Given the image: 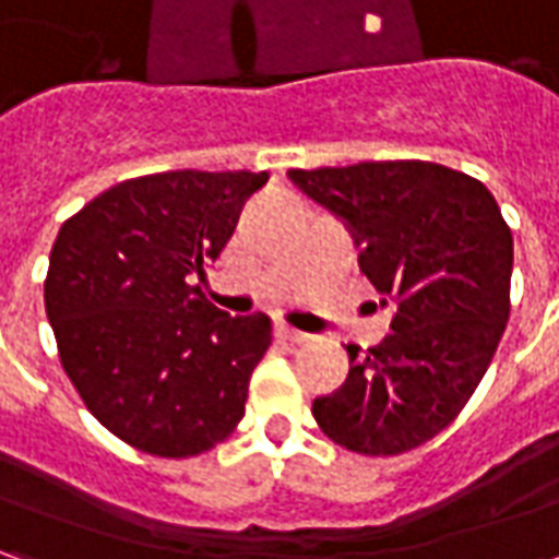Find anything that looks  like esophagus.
<instances>
[{
    "label": "esophagus",
    "instance_id": "obj_1",
    "mask_svg": "<svg viewBox=\"0 0 559 559\" xmlns=\"http://www.w3.org/2000/svg\"><path fill=\"white\" fill-rule=\"evenodd\" d=\"M275 335L284 341H293V344H302V341H308L311 335L308 332H299V329L287 326V323H275Z\"/></svg>",
    "mask_w": 559,
    "mask_h": 559
}]
</instances>
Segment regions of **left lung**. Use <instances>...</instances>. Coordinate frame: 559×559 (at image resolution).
I'll return each mask as SVG.
<instances>
[{
  "mask_svg": "<svg viewBox=\"0 0 559 559\" xmlns=\"http://www.w3.org/2000/svg\"><path fill=\"white\" fill-rule=\"evenodd\" d=\"M287 176L350 230L380 308H392L377 347L347 344L350 374L314 399L317 425L359 455L416 449L461 413L503 338L512 230L485 185L431 160Z\"/></svg>",
  "mask_w": 559,
  "mask_h": 559,
  "instance_id": "1",
  "label": "left lung"
}]
</instances>
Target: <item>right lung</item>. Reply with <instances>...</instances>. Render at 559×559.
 Segmentation results:
<instances>
[{
  "mask_svg": "<svg viewBox=\"0 0 559 559\" xmlns=\"http://www.w3.org/2000/svg\"><path fill=\"white\" fill-rule=\"evenodd\" d=\"M266 179L152 173L98 194L56 236L44 305L62 368L92 416L140 452L200 455L245 416L272 323L224 314L191 281L206 278Z\"/></svg>",
  "mask_w": 559,
  "mask_h": 559,
  "instance_id": "add662e5",
  "label": "right lung"
}]
</instances>
